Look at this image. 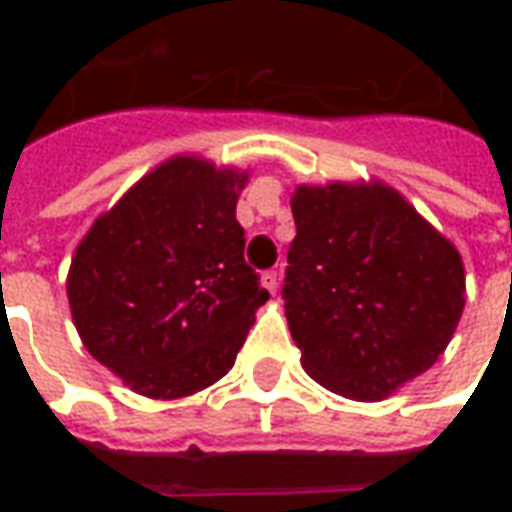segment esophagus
<instances>
[{"instance_id":"34e87169","label":"esophagus","mask_w":512,"mask_h":512,"mask_svg":"<svg viewBox=\"0 0 512 512\" xmlns=\"http://www.w3.org/2000/svg\"><path fill=\"white\" fill-rule=\"evenodd\" d=\"M263 285H266L268 293H277V288H279V274H277V271H266V274H263Z\"/></svg>"}]
</instances>
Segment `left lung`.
I'll return each instance as SVG.
<instances>
[{
    "label": "left lung",
    "mask_w": 512,
    "mask_h": 512,
    "mask_svg": "<svg viewBox=\"0 0 512 512\" xmlns=\"http://www.w3.org/2000/svg\"><path fill=\"white\" fill-rule=\"evenodd\" d=\"M285 315L301 365L351 400H384L425 373L466 301L458 249L384 183L299 186Z\"/></svg>",
    "instance_id": "obj_1"
}]
</instances>
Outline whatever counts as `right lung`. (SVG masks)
I'll list each match as a JSON object with an SVG mask.
<instances>
[{
    "mask_svg": "<svg viewBox=\"0 0 512 512\" xmlns=\"http://www.w3.org/2000/svg\"><path fill=\"white\" fill-rule=\"evenodd\" d=\"M246 172L175 156L98 216L68 271L84 348L134 392L175 400L227 376L268 301L235 219Z\"/></svg>",
    "mask_w": 512,
    "mask_h": 512,
    "instance_id": "right-lung-1",
    "label": "right lung"
}]
</instances>
